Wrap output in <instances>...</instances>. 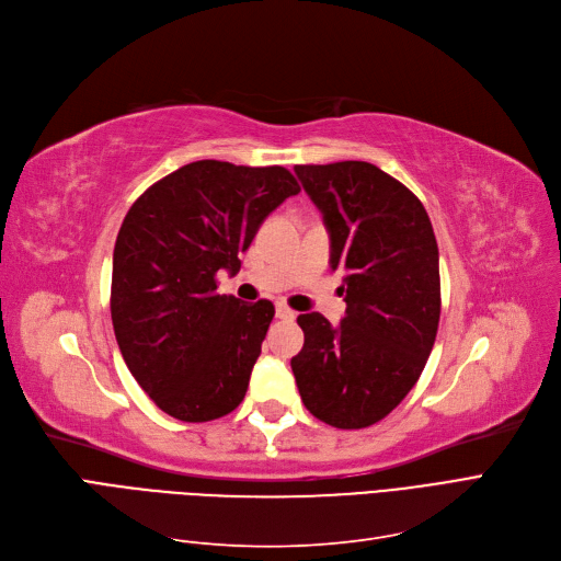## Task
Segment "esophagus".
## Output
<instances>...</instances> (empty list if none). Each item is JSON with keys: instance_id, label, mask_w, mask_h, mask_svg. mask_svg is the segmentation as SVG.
Returning a JSON list of instances; mask_svg holds the SVG:
<instances>
[{"instance_id": "obj_1", "label": "esophagus", "mask_w": 561, "mask_h": 561, "mask_svg": "<svg viewBox=\"0 0 561 561\" xmlns=\"http://www.w3.org/2000/svg\"><path fill=\"white\" fill-rule=\"evenodd\" d=\"M275 312H277V319H282V321H294V319H296V312H294V309H288L284 302H277Z\"/></svg>"}]
</instances>
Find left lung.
Returning <instances> with one entry per match:
<instances>
[{
    "instance_id": "left-lung-1",
    "label": "left lung",
    "mask_w": 561,
    "mask_h": 561,
    "mask_svg": "<svg viewBox=\"0 0 561 561\" xmlns=\"http://www.w3.org/2000/svg\"><path fill=\"white\" fill-rule=\"evenodd\" d=\"M330 233L346 314L298 317L291 358L302 404L340 430L379 423L416 386L442 314L439 249L423 203L375 163L296 165Z\"/></svg>"
}]
</instances>
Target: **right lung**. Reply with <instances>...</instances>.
Instances as JSON below:
<instances>
[{
    "instance_id": "obj_1",
    "label": "right lung",
    "mask_w": 561,
    "mask_h": 561,
    "mask_svg": "<svg viewBox=\"0 0 561 561\" xmlns=\"http://www.w3.org/2000/svg\"><path fill=\"white\" fill-rule=\"evenodd\" d=\"M284 165L203 159L161 178L124 217L113 252L111 317L122 358L150 400L184 423L242 400L275 305L217 294L263 219L296 196Z\"/></svg>"
}]
</instances>
